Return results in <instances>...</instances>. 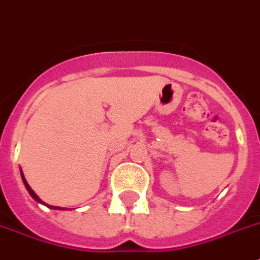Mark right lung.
Returning <instances> with one entry per match:
<instances>
[{"instance_id":"right-lung-1","label":"right lung","mask_w":260,"mask_h":260,"mask_svg":"<svg viewBox=\"0 0 260 260\" xmlns=\"http://www.w3.org/2000/svg\"><path fill=\"white\" fill-rule=\"evenodd\" d=\"M20 175H22V180H23V184H25L26 189H27V192H29V193H30L31 198H33V199H35V201L40 202V203H44V202H42V199H40V198H39V196H37L36 193H35V191H33V189H31L30 186H29V184H27V182H26V180H25V175H23V173H22V171H20ZM47 206H48V205H47ZM48 207H51V209H58V210H65V207H58V206H48Z\"/></svg>"}]
</instances>
